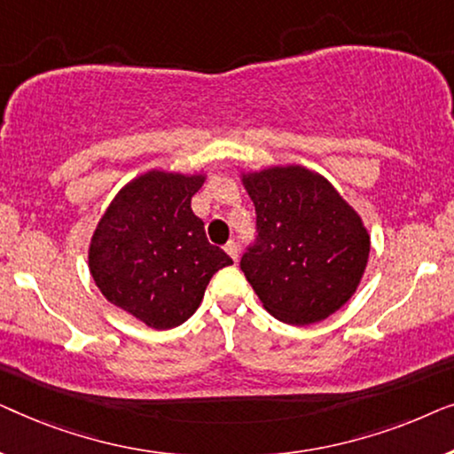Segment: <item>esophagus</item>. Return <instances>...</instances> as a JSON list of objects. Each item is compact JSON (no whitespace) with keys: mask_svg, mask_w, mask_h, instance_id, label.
<instances>
[{"mask_svg":"<svg viewBox=\"0 0 454 454\" xmlns=\"http://www.w3.org/2000/svg\"><path fill=\"white\" fill-rule=\"evenodd\" d=\"M225 252L229 254V256H231L233 262H238V260H239V246H238V241H233V239L227 241Z\"/></svg>","mask_w":454,"mask_h":454,"instance_id":"esophagus-1","label":"esophagus"}]
</instances>
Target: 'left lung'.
<instances>
[{"mask_svg": "<svg viewBox=\"0 0 454 454\" xmlns=\"http://www.w3.org/2000/svg\"><path fill=\"white\" fill-rule=\"evenodd\" d=\"M256 207V239L241 270L262 306L285 325H314L356 294L370 235L337 190L306 167L244 176Z\"/></svg>", "mask_w": 454, "mask_h": 454, "instance_id": "1", "label": "left lung"}]
</instances>
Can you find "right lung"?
<instances>
[{"instance_id":"obj_1","label":"right lung","mask_w":454,"mask_h":454,"mask_svg":"<svg viewBox=\"0 0 454 454\" xmlns=\"http://www.w3.org/2000/svg\"><path fill=\"white\" fill-rule=\"evenodd\" d=\"M202 184L204 176L148 171L120 190L90 239L101 294L159 331L188 320L215 272L233 264L192 213Z\"/></svg>"}]
</instances>
